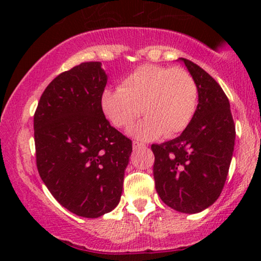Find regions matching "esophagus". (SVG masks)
Wrapping results in <instances>:
<instances>
[{
  "label": "esophagus",
  "mask_w": 261,
  "mask_h": 261,
  "mask_svg": "<svg viewBox=\"0 0 261 261\" xmlns=\"http://www.w3.org/2000/svg\"><path fill=\"white\" fill-rule=\"evenodd\" d=\"M145 147H146V146L144 144H141V142H138V141L133 142V148L135 149V151H138V149H142Z\"/></svg>",
  "instance_id": "34e87169"
}]
</instances>
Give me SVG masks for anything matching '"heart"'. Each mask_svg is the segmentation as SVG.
I'll list each match as a JSON object with an SVG mask.
<instances>
[{
    "instance_id": "heart-1",
    "label": "heart",
    "mask_w": 261,
    "mask_h": 261,
    "mask_svg": "<svg viewBox=\"0 0 261 261\" xmlns=\"http://www.w3.org/2000/svg\"><path fill=\"white\" fill-rule=\"evenodd\" d=\"M99 107L116 128L129 127L142 113L146 119L129 133L139 140L151 141L162 135L172 138L183 133L198 108V87L183 67L145 64L121 82L120 89L106 88Z\"/></svg>"
}]
</instances>
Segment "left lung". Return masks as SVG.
<instances>
[{
    "mask_svg": "<svg viewBox=\"0 0 261 261\" xmlns=\"http://www.w3.org/2000/svg\"><path fill=\"white\" fill-rule=\"evenodd\" d=\"M198 87V108L189 127L173 140L152 145L153 176L162 201L179 213L196 214L219 198L235 142L230 105L219 83L185 58Z\"/></svg>",
    "mask_w": 261,
    "mask_h": 261,
    "instance_id": "left-lung-1",
    "label": "left lung"
}]
</instances>
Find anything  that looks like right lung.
I'll use <instances>...</instances> for the list:
<instances>
[{"label": "right lung", "mask_w": 261, "mask_h": 261, "mask_svg": "<svg viewBox=\"0 0 261 261\" xmlns=\"http://www.w3.org/2000/svg\"><path fill=\"white\" fill-rule=\"evenodd\" d=\"M107 81L101 63H82L48 84L34 114L42 181L64 208L88 219L119 204L132 153V141L99 107Z\"/></svg>", "instance_id": "obj_1"}]
</instances>
